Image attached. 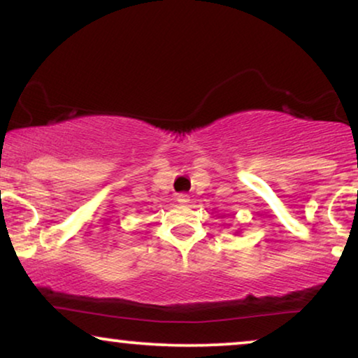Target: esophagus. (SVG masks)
I'll use <instances>...</instances> for the list:
<instances>
[{
  "instance_id": "obj_1",
  "label": "esophagus",
  "mask_w": 358,
  "mask_h": 358,
  "mask_svg": "<svg viewBox=\"0 0 358 358\" xmlns=\"http://www.w3.org/2000/svg\"><path fill=\"white\" fill-rule=\"evenodd\" d=\"M189 195L187 194H179L178 195V202L180 203V205H185V203H189Z\"/></svg>"
}]
</instances>
